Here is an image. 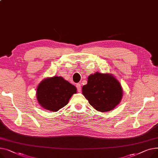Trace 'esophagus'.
<instances>
[{
  "instance_id": "34e87169",
  "label": "esophagus",
  "mask_w": 158,
  "mask_h": 158,
  "mask_svg": "<svg viewBox=\"0 0 158 158\" xmlns=\"http://www.w3.org/2000/svg\"><path fill=\"white\" fill-rule=\"evenodd\" d=\"M76 87H77V88L78 92H81V85L80 84V83H77Z\"/></svg>"
}]
</instances>
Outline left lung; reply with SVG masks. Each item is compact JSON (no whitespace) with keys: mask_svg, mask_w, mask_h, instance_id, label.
Wrapping results in <instances>:
<instances>
[{"mask_svg":"<svg viewBox=\"0 0 158 158\" xmlns=\"http://www.w3.org/2000/svg\"><path fill=\"white\" fill-rule=\"evenodd\" d=\"M82 94L96 110L106 112L119 104L123 90L112 75L97 72L88 77L87 83L82 87Z\"/></svg>","mask_w":158,"mask_h":158,"instance_id":"obj_1","label":"left lung"}]
</instances>
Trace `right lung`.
<instances>
[{"label": "right lung", "instance_id": "add662e5", "mask_svg": "<svg viewBox=\"0 0 158 158\" xmlns=\"http://www.w3.org/2000/svg\"><path fill=\"white\" fill-rule=\"evenodd\" d=\"M77 88L61 77L44 79L38 86L36 98L39 104L44 109L57 112L66 106Z\"/></svg>", "mask_w": 158, "mask_h": 158}]
</instances>
